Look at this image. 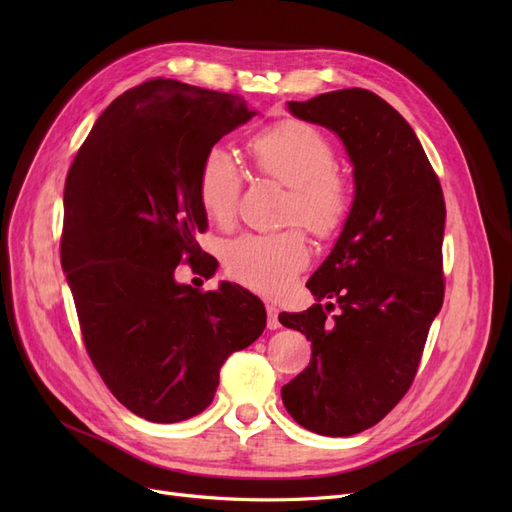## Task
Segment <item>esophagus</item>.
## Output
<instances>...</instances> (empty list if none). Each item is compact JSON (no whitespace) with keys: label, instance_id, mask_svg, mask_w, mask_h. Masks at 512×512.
Returning <instances> with one entry per match:
<instances>
[{"label":"esophagus","instance_id":"obj_1","mask_svg":"<svg viewBox=\"0 0 512 512\" xmlns=\"http://www.w3.org/2000/svg\"><path fill=\"white\" fill-rule=\"evenodd\" d=\"M277 307L273 305V303H267V327L271 329V331H275V329H280V320H277Z\"/></svg>","mask_w":512,"mask_h":512}]
</instances>
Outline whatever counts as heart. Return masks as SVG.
<instances>
[{
  "mask_svg": "<svg viewBox=\"0 0 512 512\" xmlns=\"http://www.w3.org/2000/svg\"><path fill=\"white\" fill-rule=\"evenodd\" d=\"M262 173L290 188L288 222L318 237H331L350 213V188L335 173V147L305 121H280L252 138ZM241 194V166L224 145H213L198 168V203L215 224H230ZM309 262L301 230L243 235L224 247V267L243 286L262 294L284 292Z\"/></svg>",
  "mask_w": 512,
  "mask_h": 512,
  "instance_id": "b5f03b06",
  "label": "heart"
}]
</instances>
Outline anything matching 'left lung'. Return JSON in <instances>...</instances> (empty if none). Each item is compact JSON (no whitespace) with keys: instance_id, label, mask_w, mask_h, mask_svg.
I'll list each match as a JSON object with an SVG mask.
<instances>
[{"instance_id":"1","label":"left lung","mask_w":512,"mask_h":512,"mask_svg":"<svg viewBox=\"0 0 512 512\" xmlns=\"http://www.w3.org/2000/svg\"><path fill=\"white\" fill-rule=\"evenodd\" d=\"M288 111L339 136L354 200L307 280L316 303L280 314L312 342V361L282 386V401L309 431L354 436L399 404L421 363L444 301V196L410 123L371 91H329Z\"/></svg>"}]
</instances>
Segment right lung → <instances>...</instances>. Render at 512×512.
Masks as SVG:
<instances>
[{"label":"right lung","instance_id":"right-lung-1","mask_svg":"<svg viewBox=\"0 0 512 512\" xmlns=\"http://www.w3.org/2000/svg\"><path fill=\"white\" fill-rule=\"evenodd\" d=\"M254 115L239 96L153 79L108 104L70 166L61 267L83 342L111 393L151 423L203 412L224 361L267 327L250 290L175 280L183 260L213 267L198 260V168Z\"/></svg>","mask_w":512,"mask_h":512}]
</instances>
